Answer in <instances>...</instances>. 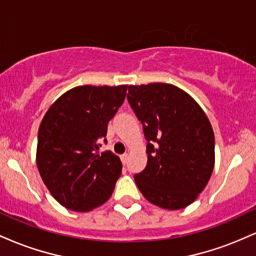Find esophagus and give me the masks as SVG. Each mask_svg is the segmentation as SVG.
<instances>
[{
  "mask_svg": "<svg viewBox=\"0 0 256 256\" xmlns=\"http://www.w3.org/2000/svg\"><path fill=\"white\" fill-rule=\"evenodd\" d=\"M128 154H122V156H120V158H122V162L124 164V165H126V164H128Z\"/></svg>",
  "mask_w": 256,
  "mask_h": 256,
  "instance_id": "1",
  "label": "esophagus"
}]
</instances>
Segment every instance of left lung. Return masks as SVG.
Wrapping results in <instances>:
<instances>
[{
  "label": "left lung",
  "mask_w": 256,
  "mask_h": 256,
  "mask_svg": "<svg viewBox=\"0 0 256 256\" xmlns=\"http://www.w3.org/2000/svg\"><path fill=\"white\" fill-rule=\"evenodd\" d=\"M128 101L143 126L148 162L134 174L143 196L174 210L195 201L214 167V132L192 96L172 84L130 85Z\"/></svg>",
  "instance_id": "8db88e82"
}]
</instances>
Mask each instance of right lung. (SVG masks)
<instances>
[{"mask_svg":"<svg viewBox=\"0 0 256 256\" xmlns=\"http://www.w3.org/2000/svg\"><path fill=\"white\" fill-rule=\"evenodd\" d=\"M128 85H83L64 92L38 130L37 167L44 184L67 210L89 212L110 198L122 161L110 150L107 126L124 104Z\"/></svg>","mask_w":256,"mask_h":256,"instance_id":"obj_1","label":"right lung"}]
</instances>
